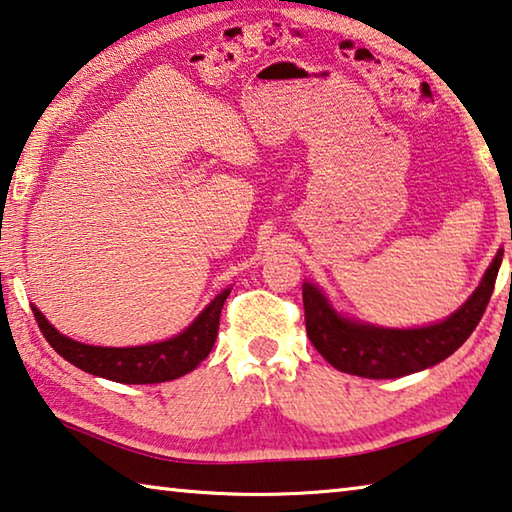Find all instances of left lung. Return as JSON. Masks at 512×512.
<instances>
[{"label": "left lung", "mask_w": 512, "mask_h": 512, "mask_svg": "<svg viewBox=\"0 0 512 512\" xmlns=\"http://www.w3.org/2000/svg\"><path fill=\"white\" fill-rule=\"evenodd\" d=\"M501 257L504 248L497 250L481 285L456 312L421 328H383L355 321L337 312L314 282H303L307 337L332 367L351 376L383 380L424 371L456 353L472 335L490 303Z\"/></svg>", "instance_id": "8db88e82"}]
</instances>
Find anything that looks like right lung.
<instances>
[{
	"instance_id": "add662e5",
	"label": "right lung",
	"mask_w": 512,
	"mask_h": 512,
	"mask_svg": "<svg viewBox=\"0 0 512 512\" xmlns=\"http://www.w3.org/2000/svg\"><path fill=\"white\" fill-rule=\"evenodd\" d=\"M227 296H230V287L223 289L193 319V323H189L182 332H177L175 337L164 339V342L123 348L81 344L77 339L61 335L36 305H31V310H34L40 332H43V337L50 342L54 351L81 371L116 380V383L154 385L184 376L212 353L218 335V319H221Z\"/></svg>"
}]
</instances>
